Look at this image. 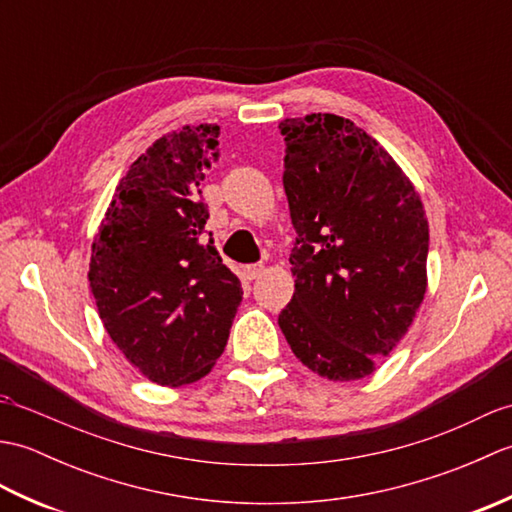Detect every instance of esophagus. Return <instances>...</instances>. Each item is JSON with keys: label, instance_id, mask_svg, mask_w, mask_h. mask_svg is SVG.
Masks as SVG:
<instances>
[{"label": "esophagus", "instance_id": "34e87169", "mask_svg": "<svg viewBox=\"0 0 512 512\" xmlns=\"http://www.w3.org/2000/svg\"><path fill=\"white\" fill-rule=\"evenodd\" d=\"M262 273H264V266L262 264H250V266L244 268L246 279H257Z\"/></svg>", "mask_w": 512, "mask_h": 512}]
</instances>
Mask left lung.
Segmentation results:
<instances>
[{
	"label": "left lung",
	"instance_id": "8db88e82",
	"mask_svg": "<svg viewBox=\"0 0 512 512\" xmlns=\"http://www.w3.org/2000/svg\"><path fill=\"white\" fill-rule=\"evenodd\" d=\"M279 129L297 231L295 295L279 328L314 374L365 378L407 334L427 292V215L396 160L350 118L310 114Z\"/></svg>",
	"mask_w": 512,
	"mask_h": 512
}]
</instances>
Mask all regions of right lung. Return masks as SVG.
<instances>
[{
	"label": "right lung",
	"mask_w": 512,
	"mask_h": 512,
	"mask_svg": "<svg viewBox=\"0 0 512 512\" xmlns=\"http://www.w3.org/2000/svg\"><path fill=\"white\" fill-rule=\"evenodd\" d=\"M220 127L158 138L132 162L92 242L90 288L118 350L151 383L180 387L211 372L242 303L204 224V171Z\"/></svg>",
	"instance_id": "right-lung-1"
}]
</instances>
